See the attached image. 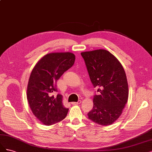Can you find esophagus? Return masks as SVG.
I'll return each instance as SVG.
<instances>
[{"instance_id": "1", "label": "esophagus", "mask_w": 152, "mask_h": 152, "mask_svg": "<svg viewBox=\"0 0 152 152\" xmlns=\"http://www.w3.org/2000/svg\"><path fill=\"white\" fill-rule=\"evenodd\" d=\"M81 100H78L77 102H71V104L72 105H78V104H81Z\"/></svg>"}]
</instances>
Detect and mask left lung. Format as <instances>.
I'll return each instance as SVG.
<instances>
[{"label":"left lung","mask_w":152,"mask_h":152,"mask_svg":"<svg viewBox=\"0 0 152 152\" xmlns=\"http://www.w3.org/2000/svg\"><path fill=\"white\" fill-rule=\"evenodd\" d=\"M93 86L98 92L88 113L95 123L109 126L119 118L128 99V85L123 67L109 51L81 53Z\"/></svg>","instance_id":"left-lung-1"}]
</instances>
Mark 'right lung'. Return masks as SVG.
I'll return each instance as SVG.
<instances>
[{
	"mask_svg": "<svg viewBox=\"0 0 152 152\" xmlns=\"http://www.w3.org/2000/svg\"><path fill=\"white\" fill-rule=\"evenodd\" d=\"M75 61L71 52L48 53L38 62L30 75L27 99L33 114L42 123L50 126L63 120L69 109L62 104V96L57 94V81Z\"/></svg>",
	"mask_w": 152,
	"mask_h": 152,
	"instance_id": "obj_1",
	"label": "right lung"
}]
</instances>
